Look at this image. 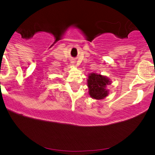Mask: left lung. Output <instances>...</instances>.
I'll list each match as a JSON object with an SVG mask.
<instances>
[{
  "label": "left lung",
  "instance_id": "obj_1",
  "mask_svg": "<svg viewBox=\"0 0 155 155\" xmlns=\"http://www.w3.org/2000/svg\"><path fill=\"white\" fill-rule=\"evenodd\" d=\"M111 81L107 76L97 73H91L88 75L87 86L89 89V95L91 97L96 100H102L108 96L109 90L106 87L110 85Z\"/></svg>",
  "mask_w": 155,
  "mask_h": 155
}]
</instances>
